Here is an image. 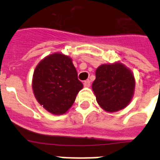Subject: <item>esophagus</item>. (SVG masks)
<instances>
[{"instance_id":"1","label":"esophagus","mask_w":160,"mask_h":160,"mask_svg":"<svg viewBox=\"0 0 160 160\" xmlns=\"http://www.w3.org/2000/svg\"><path fill=\"white\" fill-rule=\"evenodd\" d=\"M83 84H84L85 87H89L90 86V80H86V81H84Z\"/></svg>"}]
</instances>
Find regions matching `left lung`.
Listing matches in <instances>:
<instances>
[{"mask_svg":"<svg viewBox=\"0 0 160 160\" xmlns=\"http://www.w3.org/2000/svg\"><path fill=\"white\" fill-rule=\"evenodd\" d=\"M92 90L98 105L107 112L122 110L135 92L134 74L121 62L103 64L97 68Z\"/></svg>","mask_w":160,"mask_h":160,"instance_id":"1","label":"left lung"}]
</instances>
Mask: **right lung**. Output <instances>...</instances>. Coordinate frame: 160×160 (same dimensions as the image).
<instances>
[{
    "mask_svg": "<svg viewBox=\"0 0 160 160\" xmlns=\"http://www.w3.org/2000/svg\"><path fill=\"white\" fill-rule=\"evenodd\" d=\"M32 87L37 101L53 114H63L72 107L83 85L72 59L54 53L42 59L35 68Z\"/></svg>",
    "mask_w": 160,
    "mask_h": 160,
    "instance_id": "1",
    "label": "right lung"
}]
</instances>
